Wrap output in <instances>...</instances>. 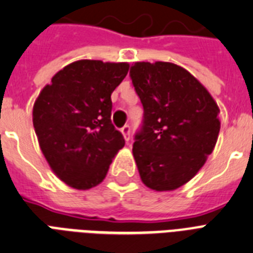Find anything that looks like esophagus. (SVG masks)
<instances>
[{"instance_id": "obj_1", "label": "esophagus", "mask_w": 253, "mask_h": 253, "mask_svg": "<svg viewBox=\"0 0 253 253\" xmlns=\"http://www.w3.org/2000/svg\"><path fill=\"white\" fill-rule=\"evenodd\" d=\"M122 133L123 135H124L125 141L128 142L129 139H130V126H129V125H124L122 128Z\"/></svg>"}]
</instances>
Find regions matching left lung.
<instances>
[{
	"label": "left lung",
	"instance_id": "8db88e82",
	"mask_svg": "<svg viewBox=\"0 0 253 253\" xmlns=\"http://www.w3.org/2000/svg\"><path fill=\"white\" fill-rule=\"evenodd\" d=\"M130 79L143 106L133 155L146 186L178 189L198 173L213 151L220 131L218 106L182 67L137 62Z\"/></svg>",
	"mask_w": 253,
	"mask_h": 253
}]
</instances>
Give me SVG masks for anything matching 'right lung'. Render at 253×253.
<instances>
[{
	"mask_svg": "<svg viewBox=\"0 0 253 253\" xmlns=\"http://www.w3.org/2000/svg\"><path fill=\"white\" fill-rule=\"evenodd\" d=\"M128 70V63L77 60L60 70L35 102L33 126L40 147L68 186H97L125 145L111 123V94Z\"/></svg>",
	"mask_w": 253,
	"mask_h": 253,
	"instance_id": "obj_1",
	"label": "right lung"
}]
</instances>
